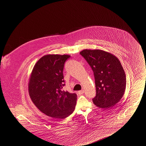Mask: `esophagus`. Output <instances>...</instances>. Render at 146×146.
I'll return each instance as SVG.
<instances>
[{"instance_id":"34e87169","label":"esophagus","mask_w":146,"mask_h":146,"mask_svg":"<svg viewBox=\"0 0 146 146\" xmlns=\"http://www.w3.org/2000/svg\"><path fill=\"white\" fill-rule=\"evenodd\" d=\"M84 90H80V91H79L78 92V93L80 94V95H81V94H83V93H84Z\"/></svg>"}]
</instances>
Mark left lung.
Segmentation results:
<instances>
[{"mask_svg":"<svg viewBox=\"0 0 146 146\" xmlns=\"http://www.w3.org/2000/svg\"><path fill=\"white\" fill-rule=\"evenodd\" d=\"M80 54L93 72L96 90L93 103L104 110L111 109L122 98L125 89L126 77L120 62L102 50L85 49Z\"/></svg>","mask_w":146,"mask_h":146,"instance_id":"1","label":"left lung"}]
</instances>
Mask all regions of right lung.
<instances>
[{"label":"right lung","mask_w":146,"mask_h":146,"mask_svg":"<svg viewBox=\"0 0 146 146\" xmlns=\"http://www.w3.org/2000/svg\"><path fill=\"white\" fill-rule=\"evenodd\" d=\"M69 55L44 56L35 65L29 84L31 98L42 113L64 119L74 110L77 95L62 90L65 86L63 69Z\"/></svg>","instance_id":"obj_1"}]
</instances>
